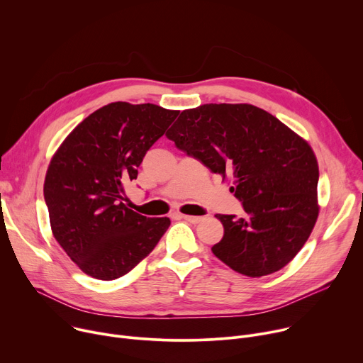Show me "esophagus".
I'll list each match as a JSON object with an SVG mask.
<instances>
[{
  "mask_svg": "<svg viewBox=\"0 0 363 363\" xmlns=\"http://www.w3.org/2000/svg\"><path fill=\"white\" fill-rule=\"evenodd\" d=\"M180 218L184 219V220H187V222H190V223H193V225L200 223V222L203 220L202 216H193V215H180Z\"/></svg>",
  "mask_w": 363,
  "mask_h": 363,
  "instance_id": "esophagus-1",
  "label": "esophagus"
}]
</instances>
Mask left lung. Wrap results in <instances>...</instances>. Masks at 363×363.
<instances>
[{
  "label": "left lung",
  "mask_w": 363,
  "mask_h": 363,
  "mask_svg": "<svg viewBox=\"0 0 363 363\" xmlns=\"http://www.w3.org/2000/svg\"><path fill=\"white\" fill-rule=\"evenodd\" d=\"M166 135L222 182L230 177L242 202V218L216 215L225 233L212 252L222 262L262 277L298 254L318 216V164L304 138L250 104L186 109Z\"/></svg>",
  "instance_id": "1"
}]
</instances>
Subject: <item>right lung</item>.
<instances>
[{
  "instance_id": "1",
  "label": "right lung",
  "mask_w": 363,
  "mask_h": 363,
  "mask_svg": "<svg viewBox=\"0 0 363 363\" xmlns=\"http://www.w3.org/2000/svg\"><path fill=\"white\" fill-rule=\"evenodd\" d=\"M180 111L112 102L85 118L60 144L45 179L53 236L85 274L111 281L158 244L169 218H147L124 203L150 147Z\"/></svg>"
}]
</instances>
